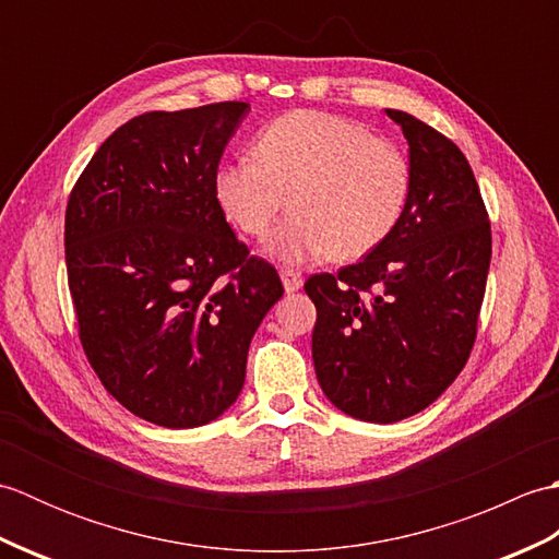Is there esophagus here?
Instances as JSON below:
<instances>
[{"label":"esophagus","mask_w":559,"mask_h":559,"mask_svg":"<svg viewBox=\"0 0 559 559\" xmlns=\"http://www.w3.org/2000/svg\"><path fill=\"white\" fill-rule=\"evenodd\" d=\"M281 281H283V288H286V293H295L302 288V273L295 269H281Z\"/></svg>","instance_id":"1"}]
</instances>
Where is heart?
Segmentation results:
<instances>
[{"instance_id": "1", "label": "heart", "mask_w": 559, "mask_h": 559, "mask_svg": "<svg viewBox=\"0 0 559 559\" xmlns=\"http://www.w3.org/2000/svg\"><path fill=\"white\" fill-rule=\"evenodd\" d=\"M411 187V163L394 141L348 117L295 110L261 129L252 156L223 165L213 194L233 228L257 240L290 206L271 240L281 259L353 261L399 228Z\"/></svg>"}]
</instances>
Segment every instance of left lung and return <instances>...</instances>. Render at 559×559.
<instances>
[{
  "instance_id": "left-lung-1",
  "label": "left lung",
  "mask_w": 559,
  "mask_h": 559,
  "mask_svg": "<svg viewBox=\"0 0 559 559\" xmlns=\"http://www.w3.org/2000/svg\"><path fill=\"white\" fill-rule=\"evenodd\" d=\"M411 148L408 209L389 240L338 273H314L312 360L343 413L396 423L442 394L478 336L492 233L480 187L454 141L386 110Z\"/></svg>"
}]
</instances>
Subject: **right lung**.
<instances>
[{"mask_svg": "<svg viewBox=\"0 0 559 559\" xmlns=\"http://www.w3.org/2000/svg\"><path fill=\"white\" fill-rule=\"evenodd\" d=\"M249 105L136 115L71 187L64 254L79 341L103 386L153 425L199 427L242 391L247 350L283 286L213 194Z\"/></svg>", "mask_w": 559, "mask_h": 559, "instance_id": "add662e5", "label": "right lung"}]
</instances>
